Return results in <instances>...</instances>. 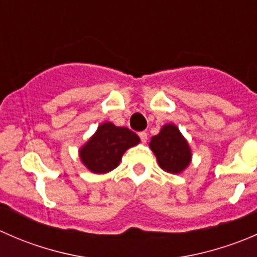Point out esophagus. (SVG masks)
Returning <instances> with one entry per match:
<instances>
[{
	"label": "esophagus",
	"instance_id": "obj_1",
	"mask_svg": "<svg viewBox=\"0 0 257 257\" xmlns=\"http://www.w3.org/2000/svg\"><path fill=\"white\" fill-rule=\"evenodd\" d=\"M139 137H141L142 143H147V141H148V134L145 133V132H141V133H139Z\"/></svg>",
	"mask_w": 257,
	"mask_h": 257
}]
</instances>
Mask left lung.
<instances>
[{
  "label": "left lung",
  "mask_w": 257,
  "mask_h": 257,
  "mask_svg": "<svg viewBox=\"0 0 257 257\" xmlns=\"http://www.w3.org/2000/svg\"><path fill=\"white\" fill-rule=\"evenodd\" d=\"M149 148L154 153L158 164L164 172L180 174L190 165L193 153L185 137L175 124H164L159 134L152 137Z\"/></svg>",
  "instance_id": "obj_1"
}]
</instances>
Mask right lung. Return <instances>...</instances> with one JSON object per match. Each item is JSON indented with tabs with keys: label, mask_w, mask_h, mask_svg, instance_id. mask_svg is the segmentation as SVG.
Returning <instances> with one entry per match:
<instances>
[{
	"label": "right lung",
	"mask_w": 257,
	"mask_h": 257,
	"mask_svg": "<svg viewBox=\"0 0 257 257\" xmlns=\"http://www.w3.org/2000/svg\"><path fill=\"white\" fill-rule=\"evenodd\" d=\"M139 142L141 138L131 129L104 121L79 148V159L93 174H107L118 167L124 153Z\"/></svg>",
	"instance_id": "obj_1"
}]
</instances>
